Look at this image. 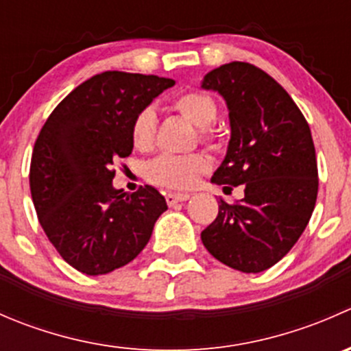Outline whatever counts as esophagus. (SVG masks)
<instances>
[{"label":"esophagus","instance_id":"34e87169","mask_svg":"<svg viewBox=\"0 0 351 351\" xmlns=\"http://www.w3.org/2000/svg\"><path fill=\"white\" fill-rule=\"evenodd\" d=\"M189 193H168V195H166V202H168V205H176L178 202H185L189 200Z\"/></svg>","mask_w":351,"mask_h":351}]
</instances>
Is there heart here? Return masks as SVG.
Listing matches in <instances>:
<instances>
[{
    "label": "heart",
    "instance_id": "b5f03b06",
    "mask_svg": "<svg viewBox=\"0 0 351 351\" xmlns=\"http://www.w3.org/2000/svg\"><path fill=\"white\" fill-rule=\"evenodd\" d=\"M173 108L182 113L186 120L202 127L200 141L207 146H217L219 136L212 123L217 119V104L204 91H183L173 100ZM156 132V115L151 108H144L134 117L132 144L136 149L146 151L153 146ZM208 169V161L202 154H161L147 165V178L156 185L168 189H190L197 183L200 175Z\"/></svg>",
    "mask_w": 351,
    "mask_h": 351
}]
</instances>
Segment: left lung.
<instances>
[{"label": "left lung", "instance_id": "1", "mask_svg": "<svg viewBox=\"0 0 351 351\" xmlns=\"http://www.w3.org/2000/svg\"><path fill=\"white\" fill-rule=\"evenodd\" d=\"M228 101L231 141L212 182L243 185V200H219L200 238L221 263L260 274L282 260L306 229L317 198L309 123L284 88L250 62H229L204 77Z\"/></svg>", "mask_w": 351, "mask_h": 351}]
</instances>
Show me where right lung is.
<instances>
[{"mask_svg": "<svg viewBox=\"0 0 351 351\" xmlns=\"http://www.w3.org/2000/svg\"><path fill=\"white\" fill-rule=\"evenodd\" d=\"M169 77L105 71L74 88L35 141L30 192L38 222L62 260L86 275H104L144 250L168 208L149 185L115 190L113 162L132 153V120Z\"/></svg>", "mask_w": 351, "mask_h": 351, "instance_id": "1", "label": "right lung"}]
</instances>
